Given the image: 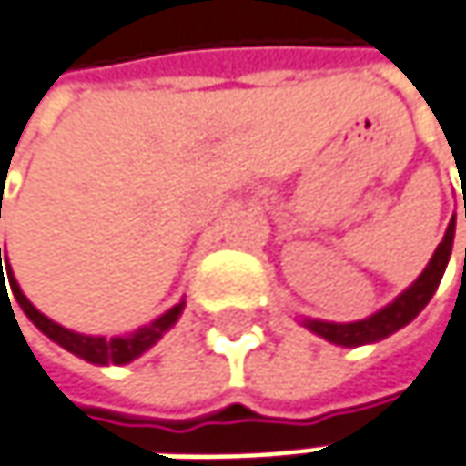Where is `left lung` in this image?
<instances>
[{"label": "left lung", "mask_w": 466, "mask_h": 466, "mask_svg": "<svg viewBox=\"0 0 466 466\" xmlns=\"http://www.w3.org/2000/svg\"><path fill=\"white\" fill-rule=\"evenodd\" d=\"M453 232H456V216L449 221V229L443 234L441 245L435 248L430 263L424 266L422 274H420L409 288L403 289L393 303H388V306L380 309L377 314L367 316V319H359V321H345V324L303 316L300 324H303L306 329H311L319 338H324L327 342H335V345H342V348H359V345H371V342H380L385 340V338H390V335L398 332L400 327H406L409 321H414L424 306L430 303V298L435 295V289H438L443 274H446L449 258H451Z\"/></svg>", "instance_id": "1"}]
</instances>
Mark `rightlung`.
Here are the masks:
<instances>
[{
    "label": "right lung",
    "instance_id": "add662e5",
    "mask_svg": "<svg viewBox=\"0 0 466 466\" xmlns=\"http://www.w3.org/2000/svg\"><path fill=\"white\" fill-rule=\"evenodd\" d=\"M2 216V213H0ZM5 268H7V279H10V289H13L15 300L17 306L23 309V314L28 316L44 335L52 342H57L60 348L70 350L73 356L89 361V364H96V367H121V364H131L134 359H139L142 353H147L155 342L160 340L174 324L178 321V316L184 311V300H178L177 306H171L166 314H160L157 319H152L150 324H142L137 327L134 332H126V335H113V338H102V335H81V332H73L68 327L52 321L49 316H44L17 285V279L13 277V268H10V260L5 256ZM0 295H7V288H5V271H2V248H0ZM10 300V298H7ZM13 309V306H10Z\"/></svg>",
    "mask_w": 466,
    "mask_h": 466
}]
</instances>
